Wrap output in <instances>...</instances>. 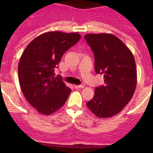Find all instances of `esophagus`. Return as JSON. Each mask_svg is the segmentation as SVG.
Segmentation results:
<instances>
[{"mask_svg": "<svg viewBox=\"0 0 153 153\" xmlns=\"http://www.w3.org/2000/svg\"><path fill=\"white\" fill-rule=\"evenodd\" d=\"M74 86H75V89H81V88H84V86L83 85H75Z\"/></svg>", "mask_w": 153, "mask_h": 153, "instance_id": "1", "label": "esophagus"}]
</instances>
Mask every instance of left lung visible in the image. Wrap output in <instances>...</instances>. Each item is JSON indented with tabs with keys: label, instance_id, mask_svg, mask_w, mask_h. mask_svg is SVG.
Segmentation results:
<instances>
[{
	"label": "left lung",
	"instance_id": "1",
	"mask_svg": "<svg viewBox=\"0 0 153 153\" xmlns=\"http://www.w3.org/2000/svg\"><path fill=\"white\" fill-rule=\"evenodd\" d=\"M84 38L94 53L95 72L104 75V85L95 88L93 98L86 106L98 118H110L124 109L135 92V58L130 49L112 34H86Z\"/></svg>",
	"mask_w": 153,
	"mask_h": 153
}]
</instances>
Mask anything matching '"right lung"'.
Wrapping results in <instances>:
<instances>
[{"label": "right lung", "mask_w": 153, "mask_h": 153, "mask_svg": "<svg viewBox=\"0 0 153 153\" xmlns=\"http://www.w3.org/2000/svg\"><path fill=\"white\" fill-rule=\"evenodd\" d=\"M81 37L78 32H45L32 40L21 55L18 68L20 86L27 101L40 113H54L67 101L71 89L59 76L55 78V69Z\"/></svg>", "instance_id": "add662e5"}]
</instances>
